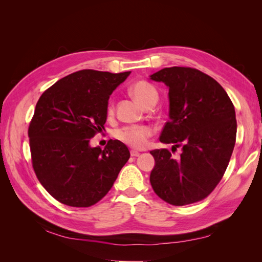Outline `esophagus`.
<instances>
[{
  "label": "esophagus",
  "instance_id": "34e87169",
  "mask_svg": "<svg viewBox=\"0 0 262 262\" xmlns=\"http://www.w3.org/2000/svg\"><path fill=\"white\" fill-rule=\"evenodd\" d=\"M130 154H131V156H132V157H137V156H139V155H140V153H139V152H137V150H131Z\"/></svg>",
  "mask_w": 262,
  "mask_h": 262
}]
</instances>
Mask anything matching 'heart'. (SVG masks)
Returning <instances> with one entry per match:
<instances>
[{
    "mask_svg": "<svg viewBox=\"0 0 262 262\" xmlns=\"http://www.w3.org/2000/svg\"><path fill=\"white\" fill-rule=\"evenodd\" d=\"M130 93L140 105L144 108L154 106L158 100V93L153 85L145 81H138L130 87ZM108 114L114 112V100L110 98L107 106ZM152 129L145 125L139 126H123L121 129L115 131V137L132 148H144L147 141L152 136Z\"/></svg>",
    "mask_w": 262,
    "mask_h": 262,
    "instance_id": "obj_1",
    "label": "heart"
}]
</instances>
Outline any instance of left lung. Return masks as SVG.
Masks as SVG:
<instances>
[{"label":"left lung","mask_w":262,"mask_h":262,"mask_svg":"<svg viewBox=\"0 0 262 262\" xmlns=\"http://www.w3.org/2000/svg\"><path fill=\"white\" fill-rule=\"evenodd\" d=\"M150 80L169 89V121L160 141L182 146L178 160L166 148L150 150V185L162 200L177 207L201 201L219 185L231 160L237 131L233 102L214 78L196 69L165 68Z\"/></svg>","instance_id":"left-lung-1"}]
</instances>
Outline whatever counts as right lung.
<instances>
[{"label":"right lung","mask_w":262,"mask_h":262,"mask_svg":"<svg viewBox=\"0 0 262 262\" xmlns=\"http://www.w3.org/2000/svg\"><path fill=\"white\" fill-rule=\"evenodd\" d=\"M130 73L81 70L39 98L28 128L31 163L38 180L59 202L75 208L97 203L130 158L118 140H109L104 149L90 145L104 129L109 96Z\"/></svg>","instance_id":"1"}]
</instances>
